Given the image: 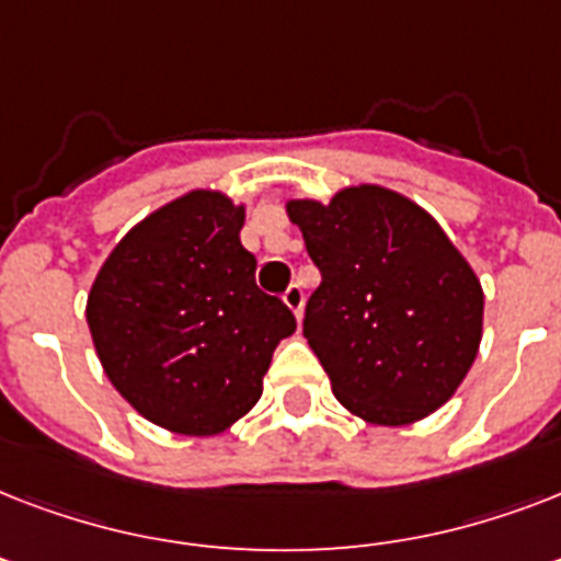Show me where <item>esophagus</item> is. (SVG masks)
Listing matches in <instances>:
<instances>
[{"label": "esophagus", "instance_id": "34e87169", "mask_svg": "<svg viewBox=\"0 0 561 561\" xmlns=\"http://www.w3.org/2000/svg\"><path fill=\"white\" fill-rule=\"evenodd\" d=\"M282 299H285V306L290 308V311H294V317H302V308H306V294H302V288H299V285H290L288 290H285V294H282Z\"/></svg>", "mask_w": 561, "mask_h": 561}]
</instances>
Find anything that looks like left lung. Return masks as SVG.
<instances>
[{
    "label": "left lung",
    "mask_w": 561,
    "mask_h": 561,
    "mask_svg": "<svg viewBox=\"0 0 561 561\" xmlns=\"http://www.w3.org/2000/svg\"><path fill=\"white\" fill-rule=\"evenodd\" d=\"M323 282L308 297V346L334 399L369 425L401 427L451 399L478 358L483 288L419 203L358 183L285 203Z\"/></svg>",
    "instance_id": "obj_1"
}]
</instances>
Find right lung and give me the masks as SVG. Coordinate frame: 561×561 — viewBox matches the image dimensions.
I'll list each match as a JSON object with an SVG mask.
<instances>
[{
    "label": "right lung",
    "mask_w": 561,
    "mask_h": 561,
    "mask_svg": "<svg viewBox=\"0 0 561 561\" xmlns=\"http://www.w3.org/2000/svg\"><path fill=\"white\" fill-rule=\"evenodd\" d=\"M244 203L192 188L130 227L87 297L92 346L110 383L153 425L218 436L262 399L288 306L255 288L241 247Z\"/></svg>",
    "instance_id": "add662e5"
}]
</instances>
